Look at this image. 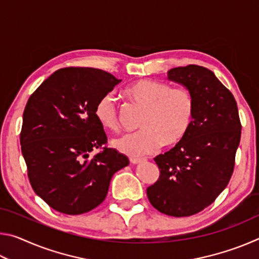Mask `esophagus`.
Here are the masks:
<instances>
[{
  "instance_id": "1",
  "label": "esophagus",
  "mask_w": 259,
  "mask_h": 259,
  "mask_svg": "<svg viewBox=\"0 0 259 259\" xmlns=\"http://www.w3.org/2000/svg\"><path fill=\"white\" fill-rule=\"evenodd\" d=\"M145 161V159H140V157H130V162L133 164H138Z\"/></svg>"
}]
</instances>
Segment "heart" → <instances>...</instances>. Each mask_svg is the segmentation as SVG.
Instances as JSON below:
<instances>
[{"label": "heart", "instance_id": "heart-1", "mask_svg": "<svg viewBox=\"0 0 259 259\" xmlns=\"http://www.w3.org/2000/svg\"><path fill=\"white\" fill-rule=\"evenodd\" d=\"M124 96L144 111L139 120L142 130L114 142L116 150L124 154L140 156L150 154L161 145L174 146L190 131L194 120L195 100L187 89L143 78L126 87ZM95 115L104 129H121L120 112L112 94L104 95L98 100Z\"/></svg>", "mask_w": 259, "mask_h": 259}]
</instances>
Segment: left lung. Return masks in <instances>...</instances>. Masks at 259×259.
I'll return each mask as SVG.
<instances>
[{"instance_id": "left-lung-1", "label": "left lung", "mask_w": 259, "mask_h": 259, "mask_svg": "<svg viewBox=\"0 0 259 259\" xmlns=\"http://www.w3.org/2000/svg\"><path fill=\"white\" fill-rule=\"evenodd\" d=\"M168 80L192 93L194 120L181 143L154 157L160 177L146 192L160 212L187 217L211 204L229 184L241 123L233 95L210 69L176 67L168 72Z\"/></svg>"}]
</instances>
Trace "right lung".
Segmentation results:
<instances>
[{
	"label": "right lung",
	"instance_id": "add662e5",
	"mask_svg": "<svg viewBox=\"0 0 259 259\" xmlns=\"http://www.w3.org/2000/svg\"><path fill=\"white\" fill-rule=\"evenodd\" d=\"M121 80L102 69L67 67L43 81L26 104L21 153L34 192L66 214L90 211L106 198L113 175L129 164L96 119L98 100Z\"/></svg>",
	"mask_w": 259,
	"mask_h": 259
}]
</instances>
